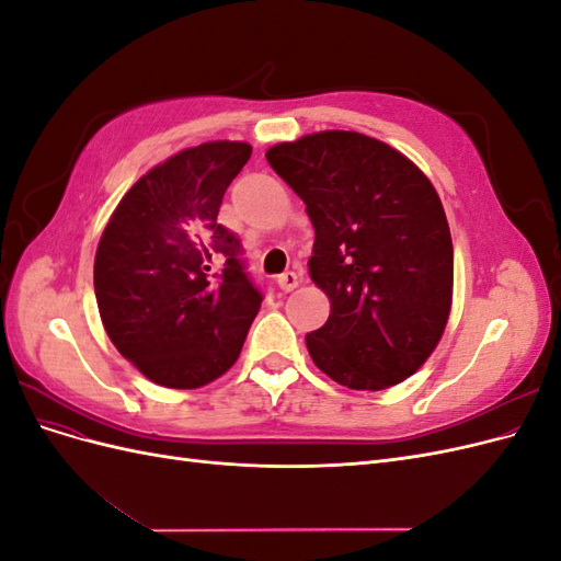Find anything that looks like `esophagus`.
Returning a JSON list of instances; mask_svg holds the SVG:
<instances>
[{
  "label": "esophagus",
  "instance_id": "1",
  "mask_svg": "<svg viewBox=\"0 0 561 561\" xmlns=\"http://www.w3.org/2000/svg\"><path fill=\"white\" fill-rule=\"evenodd\" d=\"M276 283H278V287L283 293H293L295 287L299 285V276L295 274V271H285V274H280L278 278H276Z\"/></svg>",
  "mask_w": 561,
  "mask_h": 561
}]
</instances>
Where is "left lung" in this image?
Segmentation results:
<instances>
[{
    "label": "left lung",
    "instance_id": "obj_1",
    "mask_svg": "<svg viewBox=\"0 0 561 561\" xmlns=\"http://www.w3.org/2000/svg\"><path fill=\"white\" fill-rule=\"evenodd\" d=\"M307 203L309 274L330 297L307 334L318 369L353 390H381L428 360L451 311L454 248L435 186L398 149L322 130L266 151Z\"/></svg>",
    "mask_w": 561,
    "mask_h": 561
}]
</instances>
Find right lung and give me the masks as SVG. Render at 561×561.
I'll return each mask as SVG.
<instances>
[{"label":"right lung","mask_w":561,"mask_h":561,"mask_svg":"<svg viewBox=\"0 0 561 561\" xmlns=\"http://www.w3.org/2000/svg\"><path fill=\"white\" fill-rule=\"evenodd\" d=\"M248 142H203L151 168L100 236L93 285L116 351L165 388H201L236 363L264 299L239 236L217 222Z\"/></svg>","instance_id":"obj_1"}]
</instances>
